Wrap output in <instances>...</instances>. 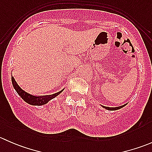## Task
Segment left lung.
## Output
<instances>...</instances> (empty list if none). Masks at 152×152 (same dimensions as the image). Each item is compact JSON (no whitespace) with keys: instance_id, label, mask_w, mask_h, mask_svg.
Instances as JSON below:
<instances>
[{"instance_id":"1","label":"left lung","mask_w":152,"mask_h":152,"mask_svg":"<svg viewBox=\"0 0 152 152\" xmlns=\"http://www.w3.org/2000/svg\"><path fill=\"white\" fill-rule=\"evenodd\" d=\"M126 105V104H124V105H122V106H120V107H105V106H102V107H104V108H105L106 110H112V111H113V110H119V109H121V108H122V107H125V106Z\"/></svg>"}]
</instances>
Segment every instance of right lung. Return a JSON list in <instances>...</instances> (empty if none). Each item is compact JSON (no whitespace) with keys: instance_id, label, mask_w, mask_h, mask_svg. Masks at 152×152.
Returning <instances> with one entry per match:
<instances>
[{"instance_id":"obj_1","label":"right lung","mask_w":152,"mask_h":152,"mask_svg":"<svg viewBox=\"0 0 152 152\" xmlns=\"http://www.w3.org/2000/svg\"><path fill=\"white\" fill-rule=\"evenodd\" d=\"M12 85H13L14 88L16 90V92L18 93V94L25 101L26 103L29 104L31 105H36V106H41L47 104L49 101H50L51 99H53V98L56 97L59 94H60L62 92V90L58 92V93H54L53 95H50V96H37L34 95H31L30 93H27L25 90H23L22 88H20L19 85H18V83L16 82V81L15 80L14 77H12Z\"/></svg>"}]
</instances>
